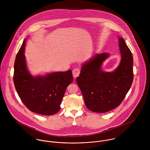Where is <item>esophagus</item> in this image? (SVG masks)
<instances>
[{
	"label": "esophagus",
	"instance_id": "34e87169",
	"mask_svg": "<svg viewBox=\"0 0 150 150\" xmlns=\"http://www.w3.org/2000/svg\"><path fill=\"white\" fill-rule=\"evenodd\" d=\"M80 73V70L78 68H76L73 70V75L74 78H76L77 77H78Z\"/></svg>",
	"mask_w": 150,
	"mask_h": 150
}]
</instances>
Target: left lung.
Returning <instances> with one entry per match:
<instances>
[{
    "label": "left lung",
    "instance_id": "8db88e82",
    "mask_svg": "<svg viewBox=\"0 0 150 150\" xmlns=\"http://www.w3.org/2000/svg\"><path fill=\"white\" fill-rule=\"evenodd\" d=\"M121 61L112 72L101 69L108 53L96 54L83 64L76 82L86 107L96 112H106L118 107L124 99L133 80L132 54L124 40L119 38Z\"/></svg>",
    "mask_w": 150,
    "mask_h": 150
}]
</instances>
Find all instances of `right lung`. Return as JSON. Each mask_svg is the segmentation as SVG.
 Here are the masks:
<instances>
[{
  "label": "right lung",
  "mask_w": 150,
  "mask_h": 150,
  "mask_svg": "<svg viewBox=\"0 0 150 150\" xmlns=\"http://www.w3.org/2000/svg\"><path fill=\"white\" fill-rule=\"evenodd\" d=\"M25 39L16 55L13 80L22 103L30 111L45 115L58 112L67 86L73 81L72 71H58L32 76L24 55Z\"/></svg>",
  "instance_id": "right-lung-1"
}]
</instances>
